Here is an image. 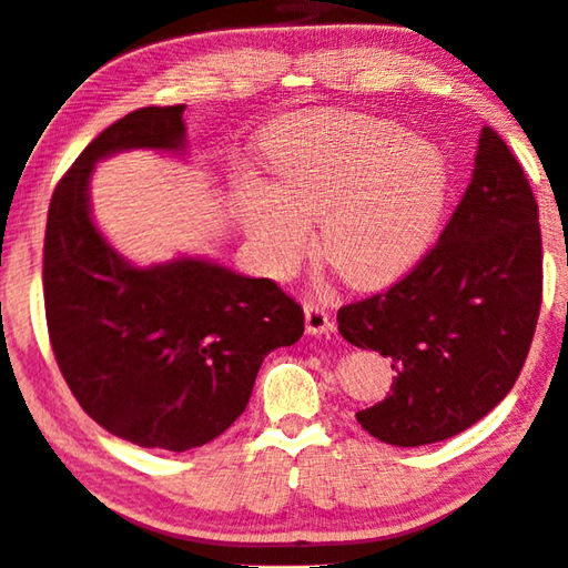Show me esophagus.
<instances>
[{
  "label": "esophagus",
  "instance_id": "34e87169",
  "mask_svg": "<svg viewBox=\"0 0 568 568\" xmlns=\"http://www.w3.org/2000/svg\"><path fill=\"white\" fill-rule=\"evenodd\" d=\"M303 311H305V331H308L311 336H323V333L333 331V321L328 316V311L323 308L318 301L305 298Z\"/></svg>",
  "mask_w": 568,
  "mask_h": 568
}]
</instances>
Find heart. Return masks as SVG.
I'll return each mask as SVG.
<instances>
[{
  "instance_id": "b5f03b06",
  "label": "heart",
  "mask_w": 568,
  "mask_h": 568,
  "mask_svg": "<svg viewBox=\"0 0 568 568\" xmlns=\"http://www.w3.org/2000/svg\"><path fill=\"white\" fill-rule=\"evenodd\" d=\"M275 184L245 176L240 220L267 273L287 275L321 220V257L351 285L412 265L447 200V161L435 143L364 113L305 115L273 151Z\"/></svg>"
}]
</instances>
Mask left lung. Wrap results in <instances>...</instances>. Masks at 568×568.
<instances>
[{"label":"left lung","instance_id":"1","mask_svg":"<svg viewBox=\"0 0 568 568\" xmlns=\"http://www.w3.org/2000/svg\"><path fill=\"white\" fill-rule=\"evenodd\" d=\"M544 291L538 204L508 143L485 125L470 186L437 245L402 281L338 311L348 344L379 351L392 394L356 412L386 445L443 443L516 384Z\"/></svg>","mask_w":568,"mask_h":568}]
</instances>
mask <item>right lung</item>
<instances>
[{
  "mask_svg": "<svg viewBox=\"0 0 568 568\" xmlns=\"http://www.w3.org/2000/svg\"><path fill=\"white\" fill-rule=\"evenodd\" d=\"M184 105L139 108L88 143L50 200L44 316L80 407L139 447L186 453L245 412L260 364L303 336V308L267 277L204 257L139 267L90 214V174L131 149L184 154Z\"/></svg>",
  "mask_w": 568,
  "mask_h": 568,
  "instance_id": "1",
  "label": "right lung"
}]
</instances>
